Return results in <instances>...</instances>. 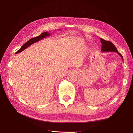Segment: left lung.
<instances>
[{
  "label": "left lung",
  "instance_id": "left-lung-1",
  "mask_svg": "<svg viewBox=\"0 0 133 133\" xmlns=\"http://www.w3.org/2000/svg\"><path fill=\"white\" fill-rule=\"evenodd\" d=\"M100 41L102 44L101 47V52H114L117 53L122 58V60L123 57L122 55L118 52L116 47L113 45V44L110 42V41H107L103 40L102 38H100Z\"/></svg>",
  "mask_w": 133,
  "mask_h": 133
}]
</instances>
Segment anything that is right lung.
<instances>
[{"label":"right lung","instance_id":"add662e5","mask_svg":"<svg viewBox=\"0 0 133 133\" xmlns=\"http://www.w3.org/2000/svg\"><path fill=\"white\" fill-rule=\"evenodd\" d=\"M50 36V33H49V32H45L43 33H41L38 37L31 38L30 40H29L27 42H26L25 44H24L22 47H21V48L19 49V50L16 52V54H18V53L22 52V51L25 50V49H26L28 47H29L30 46L32 45L34 43H37V42L40 41V40L43 39L44 38Z\"/></svg>","mask_w":133,"mask_h":133}]
</instances>
